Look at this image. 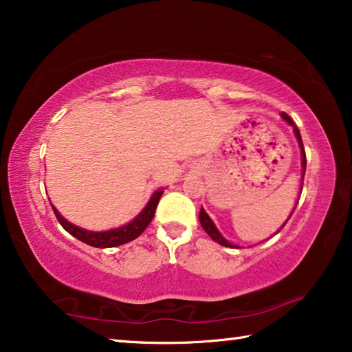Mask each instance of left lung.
Here are the masks:
<instances>
[{
    "instance_id": "left-lung-1",
    "label": "left lung",
    "mask_w": 352,
    "mask_h": 352,
    "mask_svg": "<svg viewBox=\"0 0 352 352\" xmlns=\"http://www.w3.org/2000/svg\"><path fill=\"white\" fill-rule=\"evenodd\" d=\"M281 116L285 119V121H287V122L290 124L292 127H294V132H295V135H296L298 142H300L301 153H302V178H305V172H306V152H305V146H302V140H301L300 130H298V127L295 126V122L292 121V118L287 115V113H283ZM296 205H298V201H296ZM295 208H296V206H295ZM295 208H294V211H295ZM294 211H292V214H294ZM292 214H290V217H292ZM290 217H289V219H290ZM289 219H287V220H289ZM287 220H285V223H287ZM200 223H201V226H204V230L206 231L208 236H210L212 241H216L217 243H220V245H223V247H231V248L236 247V245H233V243H230L228 241L223 239L222 234H220V233H219V230L216 228V226H214L212 220H211V219H210V216H208V214L205 212L204 208H201V210H200ZM285 223H284V225H285ZM284 225L281 226V228L278 230V233L284 228Z\"/></svg>"
}]
</instances>
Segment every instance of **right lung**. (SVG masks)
Instances as JSON below:
<instances>
[{
	"label": "right lung",
	"mask_w": 352,
	"mask_h": 352,
	"mask_svg": "<svg viewBox=\"0 0 352 352\" xmlns=\"http://www.w3.org/2000/svg\"><path fill=\"white\" fill-rule=\"evenodd\" d=\"M162 195H163V190L162 189L157 190V192L151 197V200H148L147 206L140 212V216L133 219L130 223L121 226V228H115L110 231H99V233L82 230L79 226L71 225L57 212L54 206H52V210H54L58 223H60L69 234H73L76 239H79L82 242L88 243V245L96 247V248H111V247L122 245V243H127L130 241L136 239V237H138L142 231L147 228V225L152 222V219L155 216V210H157L158 201Z\"/></svg>",
	"instance_id": "1"
}]
</instances>
